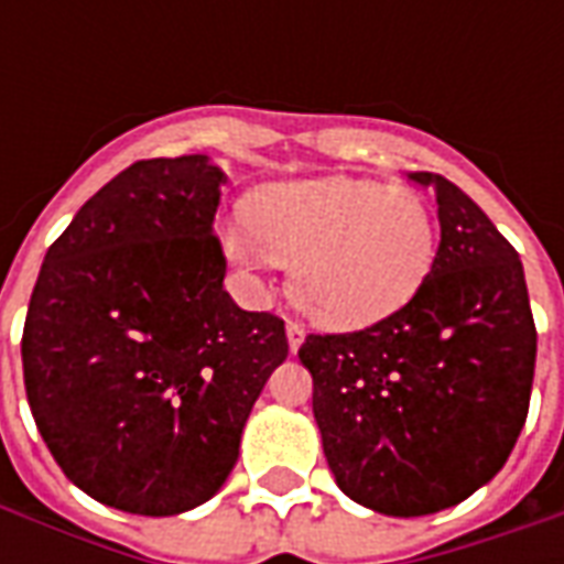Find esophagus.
I'll use <instances>...</instances> for the list:
<instances>
[{
    "label": "esophagus",
    "mask_w": 564,
    "mask_h": 564,
    "mask_svg": "<svg viewBox=\"0 0 564 564\" xmlns=\"http://www.w3.org/2000/svg\"><path fill=\"white\" fill-rule=\"evenodd\" d=\"M286 341H290V350L295 354V350L302 347V341H305V326L290 319V323H286Z\"/></svg>",
    "instance_id": "34e87169"
}]
</instances>
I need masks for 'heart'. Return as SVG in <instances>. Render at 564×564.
<instances>
[{"mask_svg":"<svg viewBox=\"0 0 564 564\" xmlns=\"http://www.w3.org/2000/svg\"><path fill=\"white\" fill-rule=\"evenodd\" d=\"M250 220L220 229L238 269L293 265L290 293L332 329H362L404 307L435 262V220L408 186L323 177L262 189Z\"/></svg>","mask_w":564,"mask_h":564,"instance_id":"heart-1","label":"heart"}]
</instances>
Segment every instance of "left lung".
<instances>
[{
    "instance_id": "8db88e82",
    "label": "left lung",
    "mask_w": 564,
    "mask_h": 564,
    "mask_svg": "<svg viewBox=\"0 0 564 564\" xmlns=\"http://www.w3.org/2000/svg\"><path fill=\"white\" fill-rule=\"evenodd\" d=\"M411 181L435 189L441 223L423 286L375 326L299 350L335 484L387 517L453 508L501 471L538 354L520 253L447 177Z\"/></svg>"
}]
</instances>
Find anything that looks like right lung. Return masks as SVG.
Masks as SVG:
<instances>
[{"instance_id": "right-lung-1", "label": "right lung", "mask_w": 564, "mask_h": 564, "mask_svg": "<svg viewBox=\"0 0 564 564\" xmlns=\"http://www.w3.org/2000/svg\"><path fill=\"white\" fill-rule=\"evenodd\" d=\"M223 181L202 153L132 162L47 247L32 290V416L63 474L108 508L172 517L208 501L290 354L281 317L223 290Z\"/></svg>"}]
</instances>
